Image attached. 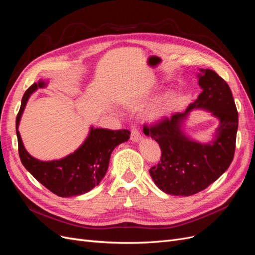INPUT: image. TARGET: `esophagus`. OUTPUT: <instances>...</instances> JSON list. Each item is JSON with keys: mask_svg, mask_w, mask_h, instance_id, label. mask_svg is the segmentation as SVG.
<instances>
[{"mask_svg": "<svg viewBox=\"0 0 255 255\" xmlns=\"http://www.w3.org/2000/svg\"><path fill=\"white\" fill-rule=\"evenodd\" d=\"M141 134L139 130H138L137 128H132V132H130V140L134 141V142H138L139 140H141Z\"/></svg>", "mask_w": 255, "mask_h": 255, "instance_id": "34e87169", "label": "esophagus"}]
</instances>
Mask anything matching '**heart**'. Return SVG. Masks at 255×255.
Instances as JSON below:
<instances>
[{
  "label": "heart",
  "instance_id": "obj_1",
  "mask_svg": "<svg viewBox=\"0 0 255 255\" xmlns=\"http://www.w3.org/2000/svg\"><path fill=\"white\" fill-rule=\"evenodd\" d=\"M155 99V96H150L146 95L140 98L139 100H136L135 102H130L128 104V107L132 110H140L144 105L148 104L152 100ZM177 103V96L174 94L173 91H168L166 94L161 97L157 104L154 107L153 111L150 113L149 117L153 121H158L164 119L169 114H171Z\"/></svg>",
  "mask_w": 255,
  "mask_h": 255
}]
</instances>
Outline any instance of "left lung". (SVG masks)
<instances>
[{
    "instance_id": "1",
    "label": "left lung",
    "mask_w": 255,
    "mask_h": 255,
    "mask_svg": "<svg viewBox=\"0 0 255 255\" xmlns=\"http://www.w3.org/2000/svg\"><path fill=\"white\" fill-rule=\"evenodd\" d=\"M199 70L202 92L196 101L184 113L143 128L144 134L157 141L161 150L160 161L150 169V175L168 195L187 197L205 189L227 171L234 157L238 113L232 91L215 71ZM194 109H204L220 120L212 141L199 143L183 132V123Z\"/></svg>"
}]
</instances>
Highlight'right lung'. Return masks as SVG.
I'll return each mask as SVG.
<instances>
[{"label": "right lung", "instance_id": "obj_1", "mask_svg": "<svg viewBox=\"0 0 255 255\" xmlns=\"http://www.w3.org/2000/svg\"><path fill=\"white\" fill-rule=\"evenodd\" d=\"M48 83L38 81L22 98L16 119L20 159L26 170L53 194L63 198L86 194L102 181L109 169L112 152L116 146L129 139L130 132L128 129L111 130L90 127L86 139L73 153L56 160L43 161L35 158L23 145L18 128L30 95L38 88L47 87Z\"/></svg>", "mask_w": 255, "mask_h": 255}]
</instances>
